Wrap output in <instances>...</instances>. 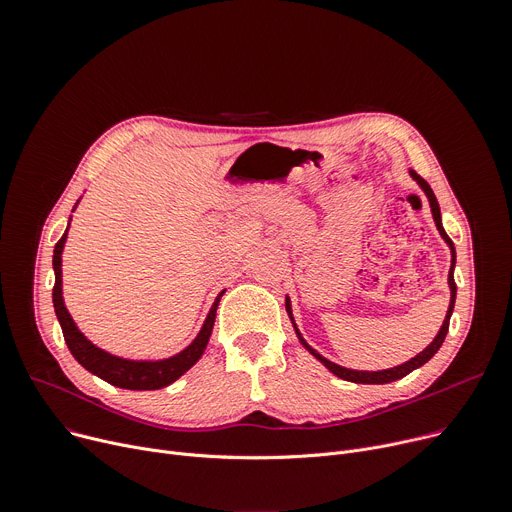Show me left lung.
Returning a JSON list of instances; mask_svg holds the SVG:
<instances>
[{"instance_id": "1", "label": "left lung", "mask_w": 512, "mask_h": 512, "mask_svg": "<svg viewBox=\"0 0 512 512\" xmlns=\"http://www.w3.org/2000/svg\"><path fill=\"white\" fill-rule=\"evenodd\" d=\"M409 174H411V178L421 186V191L425 193V197H427V201H429V209H432V215H434V222H436V228H438V232H440V236L444 238V242L448 245V249H450V272H448V286H450V305H448V311H446V317H444V324H442V328H440V332L436 334V338L432 340V344L429 346H425L423 351L419 353V355H415L413 359H409L407 363H402V365H396V367H390V369H382V371H357V369H348V367H342V365H336V363H332L330 359H326V357H321L315 348H311L309 344H307V340L303 338V334L299 332V328H297V324H294V317H292V305H290V299L286 297V313H288V317H290V321H292V328H294V334H297V338H299V342L307 348V351L319 361V363H324L334 375H338L340 380H346V382H355V384H390V382H396V380H400V378H405V375H409L411 371H415L417 367H421V365H425L429 359H432L438 351H440V346H442V342H444V338H446V334H448V324H450V315H452V309H454V301H456V284H454V263H456V251H454V245H452V240L448 238V234L444 232V226H442V215H440V205H438V199H436V195H434V191H432V186H429L415 170H409Z\"/></svg>"}]
</instances>
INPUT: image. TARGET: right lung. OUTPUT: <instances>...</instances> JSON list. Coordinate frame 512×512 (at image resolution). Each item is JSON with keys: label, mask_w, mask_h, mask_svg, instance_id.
<instances>
[{"label": "right lung", "mask_w": 512, "mask_h": 512, "mask_svg": "<svg viewBox=\"0 0 512 512\" xmlns=\"http://www.w3.org/2000/svg\"><path fill=\"white\" fill-rule=\"evenodd\" d=\"M76 205H78V201H76ZM76 205H74V209H76ZM70 220H68L66 232L58 240L56 249H53V274H56V284H53V309H56L58 321L62 326V334H64V340L70 348L72 357L80 365H83L87 371L97 375V378L105 380L107 384H112V386L124 388V390H159V388H166V386L174 384L180 378V375H184L188 369H191L201 359V355L205 353L213 324H215V311H218L220 299H222V294L226 290H222L218 297H215L199 334L195 336V340L191 344L182 348L180 353H176L168 359H155V361L126 359V357H118V355L107 353V351H103V348L95 346L83 332L78 330L72 315L68 313V309L64 305V297H62V253H64V245H66V238H68Z\"/></svg>", "instance_id": "obj_1"}]
</instances>
